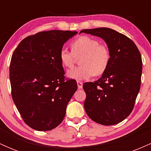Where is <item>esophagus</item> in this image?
I'll return each instance as SVG.
<instances>
[{"instance_id":"34e87169","label":"esophagus","mask_w":151,"mask_h":151,"mask_svg":"<svg viewBox=\"0 0 151 151\" xmlns=\"http://www.w3.org/2000/svg\"><path fill=\"white\" fill-rule=\"evenodd\" d=\"M77 86H78V89H81L83 86V83L81 81H77Z\"/></svg>"}]
</instances>
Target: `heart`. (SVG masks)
Instances as JSON below:
<instances>
[{
    "instance_id": "b5f03b06",
    "label": "heart",
    "mask_w": 151,
    "mask_h": 151,
    "mask_svg": "<svg viewBox=\"0 0 151 151\" xmlns=\"http://www.w3.org/2000/svg\"><path fill=\"white\" fill-rule=\"evenodd\" d=\"M72 52L62 49L60 59L67 68L73 67L77 58H80V67L67 72V76L76 80L88 79L93 74L100 76L105 72L109 65L111 55L109 48L96 38L81 36L71 44Z\"/></svg>"
}]
</instances>
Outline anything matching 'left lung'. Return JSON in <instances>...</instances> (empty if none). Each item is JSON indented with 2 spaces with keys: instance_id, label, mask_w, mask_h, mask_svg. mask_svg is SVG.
<instances>
[{
  "instance_id": "1",
  "label": "left lung",
  "mask_w": 151,
  "mask_h": 151,
  "mask_svg": "<svg viewBox=\"0 0 151 151\" xmlns=\"http://www.w3.org/2000/svg\"><path fill=\"white\" fill-rule=\"evenodd\" d=\"M101 37L110 52L111 60L101 77L86 82L84 106L91 120L105 126L117 124L132 111L141 87L142 59L130 38L107 27L81 30L80 33Z\"/></svg>"
}]
</instances>
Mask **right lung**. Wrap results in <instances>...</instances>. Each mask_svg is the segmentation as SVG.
Instances as JSON below:
<instances>
[{
  "label": "right lung",
  "mask_w": 151,
  "mask_h": 151,
  "mask_svg": "<svg viewBox=\"0 0 151 151\" xmlns=\"http://www.w3.org/2000/svg\"><path fill=\"white\" fill-rule=\"evenodd\" d=\"M76 31L49 30L23 39L10 64L12 98L25 123L37 131L60 125L77 91V81L66 79L60 59L64 44Z\"/></svg>",
  "instance_id": "1"
}]
</instances>
